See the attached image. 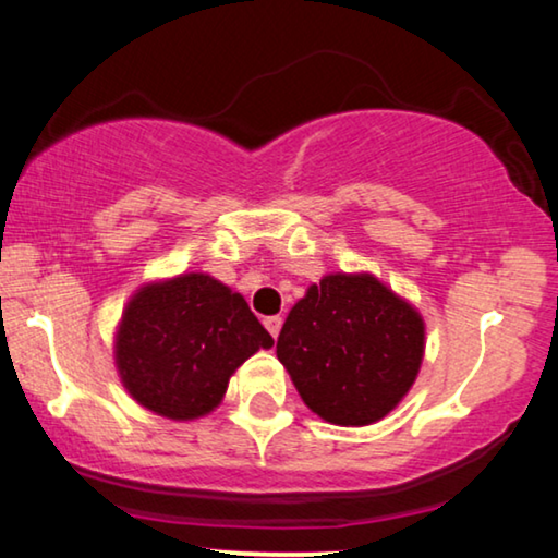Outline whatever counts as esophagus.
<instances>
[{"instance_id":"esophagus-1","label":"esophagus","mask_w":558,"mask_h":558,"mask_svg":"<svg viewBox=\"0 0 558 558\" xmlns=\"http://www.w3.org/2000/svg\"><path fill=\"white\" fill-rule=\"evenodd\" d=\"M263 324H265V328H268V331H270L272 339H278V333H280V328H282V318H280V316H268V318L263 320Z\"/></svg>"}]
</instances>
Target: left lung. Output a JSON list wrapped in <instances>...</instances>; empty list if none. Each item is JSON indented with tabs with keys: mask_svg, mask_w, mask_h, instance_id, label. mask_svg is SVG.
<instances>
[{
	"mask_svg": "<svg viewBox=\"0 0 558 558\" xmlns=\"http://www.w3.org/2000/svg\"><path fill=\"white\" fill-rule=\"evenodd\" d=\"M276 351L308 410L364 427L387 417L417 379L425 320L368 272H336L290 308Z\"/></svg>",
	"mask_w": 558,
	"mask_h": 558,
	"instance_id": "1",
	"label": "left lung"
}]
</instances>
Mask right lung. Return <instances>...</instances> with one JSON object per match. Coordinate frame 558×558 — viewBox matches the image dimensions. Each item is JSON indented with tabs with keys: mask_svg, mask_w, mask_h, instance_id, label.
<instances>
[{
	"mask_svg": "<svg viewBox=\"0 0 558 558\" xmlns=\"http://www.w3.org/2000/svg\"><path fill=\"white\" fill-rule=\"evenodd\" d=\"M272 347L240 293L204 272L138 288L116 333V366L141 407L197 420L222 402L230 376Z\"/></svg>",
	"mask_w": 558,
	"mask_h": 558,
	"instance_id": "right-lung-1",
	"label": "right lung"
}]
</instances>
